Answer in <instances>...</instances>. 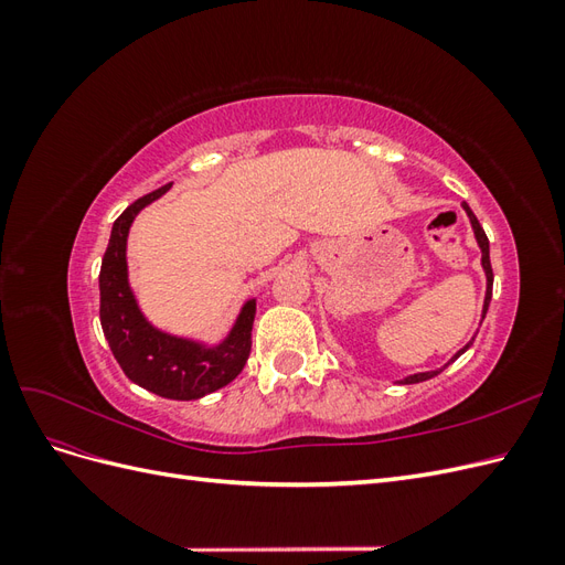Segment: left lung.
Instances as JSON below:
<instances>
[{
  "label": "left lung",
  "mask_w": 565,
  "mask_h": 565,
  "mask_svg": "<svg viewBox=\"0 0 565 565\" xmlns=\"http://www.w3.org/2000/svg\"><path fill=\"white\" fill-rule=\"evenodd\" d=\"M461 207H465V212H467V216H469V221H471V228H473V235H476V243H478V247H481V266H483V270H486V299H483V313H481V322H483V318H486V313H488V306H490V299H492V266H490V243H488V235H486V231H483V226L478 224V218L473 216V212L469 210V204L467 202H461ZM473 344V337H471V341H467L465 347H461L450 361L443 365V367H438V370H431V372H417V374H409V377H403V380H398V384H419V382H426V380H431V377H436V374H440L443 370H446L450 363H455L457 358L465 353L469 347Z\"/></svg>",
  "instance_id": "8db88e82"
}]
</instances>
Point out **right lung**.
<instances>
[{
	"mask_svg": "<svg viewBox=\"0 0 565 565\" xmlns=\"http://www.w3.org/2000/svg\"><path fill=\"white\" fill-rule=\"evenodd\" d=\"M169 188L172 183L139 198L115 218L98 276L100 328L115 361L134 384L162 398L198 401L231 384L243 372L252 349L256 299L243 303L233 328L218 344L164 332L143 316L129 285L127 237L139 212L160 200Z\"/></svg>",
	"mask_w": 565,
	"mask_h": 565,
	"instance_id": "1",
	"label": "right lung"
}]
</instances>
